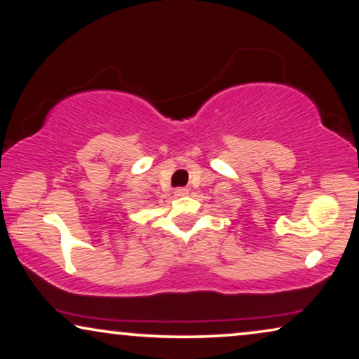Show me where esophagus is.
<instances>
[{"label": "esophagus", "mask_w": 359, "mask_h": 359, "mask_svg": "<svg viewBox=\"0 0 359 359\" xmlns=\"http://www.w3.org/2000/svg\"><path fill=\"white\" fill-rule=\"evenodd\" d=\"M186 194H189V191L186 189V188H180V189H176V191H175V196H178V197H181V196H186Z\"/></svg>", "instance_id": "obj_1"}]
</instances>
